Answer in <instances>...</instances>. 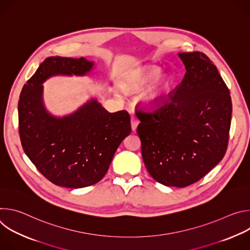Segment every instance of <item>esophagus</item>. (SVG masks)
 Returning a JSON list of instances; mask_svg holds the SVG:
<instances>
[{
  "mask_svg": "<svg viewBox=\"0 0 250 250\" xmlns=\"http://www.w3.org/2000/svg\"><path fill=\"white\" fill-rule=\"evenodd\" d=\"M138 124H139V121H138L134 116H131V119H130V125H131V129H132L133 131H135V130H136Z\"/></svg>",
  "mask_w": 250,
  "mask_h": 250,
  "instance_id": "34e87169",
  "label": "esophagus"
}]
</instances>
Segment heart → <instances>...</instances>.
<instances>
[{"label": "heart", "instance_id": "b5f03b06", "mask_svg": "<svg viewBox=\"0 0 250 250\" xmlns=\"http://www.w3.org/2000/svg\"><path fill=\"white\" fill-rule=\"evenodd\" d=\"M161 68L157 66H146L135 70L124 81V88L132 93L142 92L151 86L160 76ZM172 78L169 75L163 76L153 85L145 96V103L148 108L159 106L166 99L172 86Z\"/></svg>", "mask_w": 250, "mask_h": 250}]
</instances>
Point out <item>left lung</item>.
<instances>
[{
  "mask_svg": "<svg viewBox=\"0 0 250 250\" xmlns=\"http://www.w3.org/2000/svg\"><path fill=\"white\" fill-rule=\"evenodd\" d=\"M186 73L153 112L137 111V134L148 173L158 183L183 188L224 158L231 122L229 90L204 53H178Z\"/></svg>",
  "mask_w": 250,
  "mask_h": 250,
  "instance_id": "8db88e82",
  "label": "left lung"
}]
</instances>
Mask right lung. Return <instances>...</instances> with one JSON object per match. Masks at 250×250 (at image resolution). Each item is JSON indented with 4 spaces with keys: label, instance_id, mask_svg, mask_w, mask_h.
<instances>
[{
    "label": "right lung",
    "instance_id": "1",
    "mask_svg": "<svg viewBox=\"0 0 250 250\" xmlns=\"http://www.w3.org/2000/svg\"><path fill=\"white\" fill-rule=\"evenodd\" d=\"M93 66L94 62L84 57H48L20 96L19 130L23 151L57 186L78 189L98 183L131 131L126 111L109 113L96 99L62 118L46 111L42 98L45 80L56 75L84 76Z\"/></svg>",
    "mask_w": 250,
    "mask_h": 250
}]
</instances>
